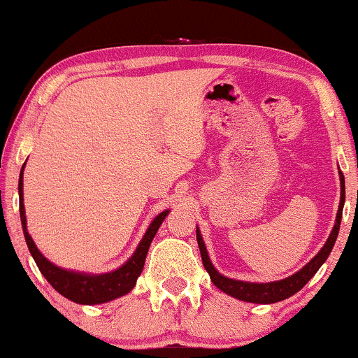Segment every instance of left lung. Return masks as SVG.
<instances>
[{
	"label": "left lung",
	"instance_id": "left-lung-1",
	"mask_svg": "<svg viewBox=\"0 0 358 358\" xmlns=\"http://www.w3.org/2000/svg\"><path fill=\"white\" fill-rule=\"evenodd\" d=\"M340 175V203H338V212L335 217V225L331 229L330 236H328L327 242L320 252L308 262L306 266H303L298 273L291 274L285 279H279V281H271V282H249V281H241V279H232L220 274L219 271L213 268L210 257H208L207 248H205V242L200 229L196 227V242H199L200 254H202V262L207 269V273L210 274L212 282L219 287L220 291H224L229 296L241 299V301L248 303H257V305H271V303L282 301V299L293 296L294 293H298L303 286L310 281L311 278L318 273V269L322 268V264L327 261L330 256L331 249H334L336 237H338L340 231V222H342V212H343V203H345V176L342 170L338 168Z\"/></svg>",
	"mask_w": 358,
	"mask_h": 358
}]
</instances>
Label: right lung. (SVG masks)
<instances>
[{
	"label": "right lung",
	"mask_w": 358,
	"mask_h": 358,
	"mask_svg": "<svg viewBox=\"0 0 358 358\" xmlns=\"http://www.w3.org/2000/svg\"><path fill=\"white\" fill-rule=\"evenodd\" d=\"M23 170L24 165L20 171V182H18V193H20V217H22V227L24 234V241H27L28 249H30L31 257L35 259L36 266H38L40 273L43 274L45 279L50 282L55 291H59L62 296L71 299L79 305H102V303L113 301V299L124 296L133 289L136 285V279L145 268L146 254L150 249L151 241L155 239L156 232H158L159 225L166 219L170 210H163L162 213L151 220L148 225L145 236L141 242L138 244L136 250L133 252L121 268L109 271V273L102 274H90L82 273V271L64 269L60 266L53 264L47 257L40 252L38 248L35 245L34 239L28 234L27 229V215H24V203H23Z\"/></svg>",
	"instance_id": "right-lung-1"
}]
</instances>
